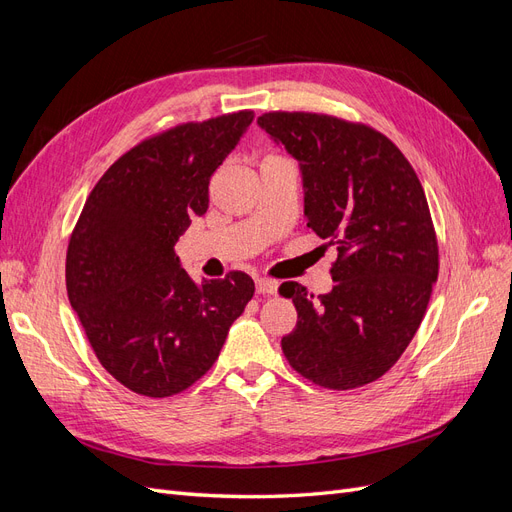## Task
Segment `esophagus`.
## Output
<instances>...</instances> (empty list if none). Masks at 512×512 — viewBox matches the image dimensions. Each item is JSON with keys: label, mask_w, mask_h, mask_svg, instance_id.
<instances>
[{"label": "esophagus", "mask_w": 512, "mask_h": 512, "mask_svg": "<svg viewBox=\"0 0 512 512\" xmlns=\"http://www.w3.org/2000/svg\"><path fill=\"white\" fill-rule=\"evenodd\" d=\"M277 288H280V284L271 280V277H256V292L258 294H275Z\"/></svg>", "instance_id": "esophagus-1"}]
</instances>
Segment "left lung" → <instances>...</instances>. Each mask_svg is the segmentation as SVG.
Instances as JSON below:
<instances>
[{
    "mask_svg": "<svg viewBox=\"0 0 512 512\" xmlns=\"http://www.w3.org/2000/svg\"><path fill=\"white\" fill-rule=\"evenodd\" d=\"M258 123L301 164L307 228L337 247L329 294L314 301L297 282L280 288L297 307L284 356L322 389H359L399 361L438 280L425 190L399 147L367 123L305 111L262 113Z\"/></svg>",
    "mask_w": 512,
    "mask_h": 512,
    "instance_id": "obj_1",
    "label": "left lung"
}]
</instances>
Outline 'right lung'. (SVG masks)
I'll return each mask as SVG.
<instances>
[{"mask_svg":"<svg viewBox=\"0 0 512 512\" xmlns=\"http://www.w3.org/2000/svg\"><path fill=\"white\" fill-rule=\"evenodd\" d=\"M252 119L245 108L143 138L108 166L72 228L70 305L100 365L136 395L190 389L254 297L247 273L196 282L173 250L207 211L211 175Z\"/></svg>","mask_w":512,"mask_h":512,"instance_id":"1","label":"right lung"}]
</instances>
